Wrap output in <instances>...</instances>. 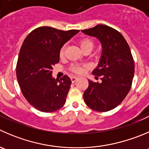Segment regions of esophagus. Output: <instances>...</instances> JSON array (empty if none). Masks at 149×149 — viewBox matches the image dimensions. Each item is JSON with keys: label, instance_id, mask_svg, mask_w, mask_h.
Masks as SVG:
<instances>
[{"label": "esophagus", "instance_id": "1", "mask_svg": "<svg viewBox=\"0 0 149 149\" xmlns=\"http://www.w3.org/2000/svg\"><path fill=\"white\" fill-rule=\"evenodd\" d=\"M70 79H71L72 83H74V82L78 79V77H76V76H72V77L70 78Z\"/></svg>", "mask_w": 149, "mask_h": 149}]
</instances>
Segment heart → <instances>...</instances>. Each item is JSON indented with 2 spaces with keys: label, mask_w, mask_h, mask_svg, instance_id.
<instances>
[{
  "label": "heart",
  "mask_w": 149,
  "mask_h": 149,
  "mask_svg": "<svg viewBox=\"0 0 149 149\" xmlns=\"http://www.w3.org/2000/svg\"><path fill=\"white\" fill-rule=\"evenodd\" d=\"M79 47L81 51H84L85 49H92L94 47V43L89 38H83V39L79 41ZM59 55H60V58L64 57L65 55V47H63L60 50V52H59ZM86 66H72L70 68V70L72 72L76 73H83L84 72V70H86Z\"/></svg>",
  "instance_id": "b5f03b06"
}]
</instances>
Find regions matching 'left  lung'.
I'll return each instance as SVG.
<instances>
[{
    "mask_svg": "<svg viewBox=\"0 0 149 149\" xmlns=\"http://www.w3.org/2000/svg\"><path fill=\"white\" fill-rule=\"evenodd\" d=\"M81 31L97 38L102 48L99 63L92 71L102 82L89 80L84 100L94 111H111L124 100L132 86L135 65L130 49L123 36L109 26L97 24Z\"/></svg>",
    "mask_w": 149,
    "mask_h": 149,
    "instance_id": "obj_1",
    "label": "left lung"
}]
</instances>
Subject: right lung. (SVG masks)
Segmentation results:
<instances>
[{
  "instance_id": "add662e5",
  "label": "right lung",
  "mask_w": 149,
  "mask_h": 149,
  "mask_svg": "<svg viewBox=\"0 0 149 149\" xmlns=\"http://www.w3.org/2000/svg\"><path fill=\"white\" fill-rule=\"evenodd\" d=\"M79 32L40 27L29 33L22 45L17 81L25 99L41 112H54L65 102L71 80L68 76L55 79L52 69L60 61V49Z\"/></svg>"
}]
</instances>
